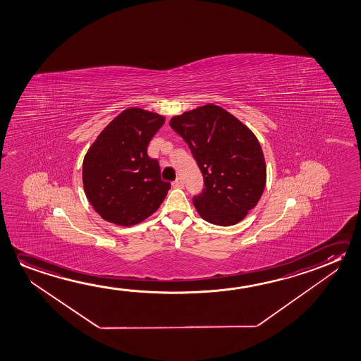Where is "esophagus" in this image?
I'll return each mask as SVG.
<instances>
[{"label":"esophagus","instance_id":"esophagus-1","mask_svg":"<svg viewBox=\"0 0 361 361\" xmlns=\"http://www.w3.org/2000/svg\"><path fill=\"white\" fill-rule=\"evenodd\" d=\"M172 185L174 188H183V179L180 177H178L177 179L173 182Z\"/></svg>","mask_w":361,"mask_h":361}]
</instances>
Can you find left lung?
Masks as SVG:
<instances>
[{
    "mask_svg": "<svg viewBox=\"0 0 361 361\" xmlns=\"http://www.w3.org/2000/svg\"><path fill=\"white\" fill-rule=\"evenodd\" d=\"M169 126L188 144L204 188L193 197L209 224L233 226L264 193L266 164L257 137L233 115L208 104L173 116Z\"/></svg>",
    "mask_w": 361,
    "mask_h": 361,
    "instance_id": "obj_1",
    "label": "left lung"
}]
</instances>
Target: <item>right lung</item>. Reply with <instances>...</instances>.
Here are the masks:
<instances>
[{"instance_id":"add662e5","label":"right lung","mask_w":361,"mask_h":361,"mask_svg":"<svg viewBox=\"0 0 361 361\" xmlns=\"http://www.w3.org/2000/svg\"><path fill=\"white\" fill-rule=\"evenodd\" d=\"M164 116L139 108L118 115L99 134L82 163V183L100 217L118 226H134L152 216L171 183L161 180V166L148 157V144Z\"/></svg>"}]
</instances>
